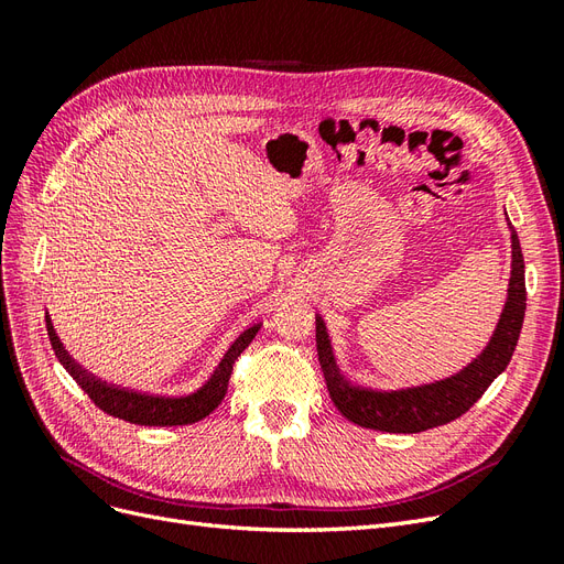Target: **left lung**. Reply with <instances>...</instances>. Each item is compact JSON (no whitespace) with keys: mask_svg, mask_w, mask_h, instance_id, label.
<instances>
[{"mask_svg":"<svg viewBox=\"0 0 564 564\" xmlns=\"http://www.w3.org/2000/svg\"><path fill=\"white\" fill-rule=\"evenodd\" d=\"M510 240H513V263H510L513 270H510L508 299L501 319L497 329H494L487 348L468 367H464L449 379L402 390H371L355 386L340 373L336 365L324 319L319 315L315 317L319 367L324 381H327L329 398L340 414L348 421L362 425V429L383 433H423L466 414L485 395V390L508 367L510 357L516 352L527 308L524 259L513 226H510Z\"/></svg>","mask_w":564,"mask_h":564,"instance_id":"left-lung-1","label":"left lung"}]
</instances>
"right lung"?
<instances>
[{
	"label": "right lung",
	"instance_id": "1",
	"mask_svg": "<svg viewBox=\"0 0 564 564\" xmlns=\"http://www.w3.org/2000/svg\"><path fill=\"white\" fill-rule=\"evenodd\" d=\"M259 329H261V324H253V327H249L245 334H240V338H237L235 344L228 348L224 360H220V365L212 373V379L199 390H195L193 395L160 398V395H145V392L117 388V386H110L106 381L91 377L87 369H82L73 360V357L67 355V350L61 344V338L56 336L54 324H51V319L46 317V332H48L51 348H54L58 362L65 367V371L70 373L84 392H87L98 409H104L106 414H110L115 419H124L135 425H187V423H195V421H202L204 416H209L220 404V400L226 398L235 360L251 344L253 336L259 334Z\"/></svg>",
	"mask_w": 564,
	"mask_h": 564
}]
</instances>
